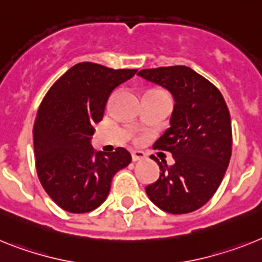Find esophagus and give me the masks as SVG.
I'll list each match as a JSON object with an SVG mask.
<instances>
[{
  "mask_svg": "<svg viewBox=\"0 0 262 262\" xmlns=\"http://www.w3.org/2000/svg\"><path fill=\"white\" fill-rule=\"evenodd\" d=\"M144 158H145V153H142V151H133V153H132V159H133V162L142 161Z\"/></svg>",
  "mask_w": 262,
  "mask_h": 262,
  "instance_id": "obj_1",
  "label": "esophagus"
}]
</instances>
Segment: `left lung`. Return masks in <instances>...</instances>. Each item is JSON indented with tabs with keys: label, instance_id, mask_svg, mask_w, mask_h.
<instances>
[{
	"label": "left lung",
	"instance_id": "left-lung-1",
	"mask_svg": "<svg viewBox=\"0 0 262 262\" xmlns=\"http://www.w3.org/2000/svg\"><path fill=\"white\" fill-rule=\"evenodd\" d=\"M137 75L169 91L175 103L170 128L153 146L170 151L174 163L153 158L161 172L145 188L147 196L165 212H192L212 198L231 159V116L224 97L186 66L141 70Z\"/></svg>",
	"mask_w": 262,
	"mask_h": 262
}]
</instances>
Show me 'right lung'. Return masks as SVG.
Here are the masks:
<instances>
[{
	"label": "right lung",
	"mask_w": 262,
	"mask_h": 262,
	"mask_svg": "<svg viewBox=\"0 0 262 262\" xmlns=\"http://www.w3.org/2000/svg\"><path fill=\"white\" fill-rule=\"evenodd\" d=\"M136 72L77 63L43 99L33 130L36 172L49 196L64 211L97 208L108 196L116 172L132 162L124 147L101 153L91 141L112 91Z\"/></svg>",
	"instance_id": "obj_1"
}]
</instances>
